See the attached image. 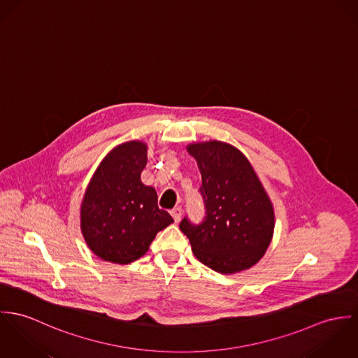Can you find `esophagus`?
<instances>
[{
	"label": "esophagus",
	"mask_w": 358,
	"mask_h": 358,
	"mask_svg": "<svg viewBox=\"0 0 358 358\" xmlns=\"http://www.w3.org/2000/svg\"><path fill=\"white\" fill-rule=\"evenodd\" d=\"M171 217L174 218V222H178L181 220V208L180 207H174L171 211H170Z\"/></svg>",
	"instance_id": "34e87169"
}]
</instances>
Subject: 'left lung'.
<instances>
[{
	"label": "left lung",
	"mask_w": 358,
	"mask_h": 358,
	"mask_svg": "<svg viewBox=\"0 0 358 358\" xmlns=\"http://www.w3.org/2000/svg\"><path fill=\"white\" fill-rule=\"evenodd\" d=\"M187 150L198 162L206 217L200 224L185 217L180 229L195 257L213 271L229 275L250 269L272 241L271 199L251 163L234 145L213 140Z\"/></svg>",
	"instance_id": "obj_1"
}]
</instances>
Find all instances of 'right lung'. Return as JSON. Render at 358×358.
<instances>
[{
    "mask_svg": "<svg viewBox=\"0 0 358 358\" xmlns=\"http://www.w3.org/2000/svg\"><path fill=\"white\" fill-rule=\"evenodd\" d=\"M147 144L127 141L101 160L80 204V232L103 261L126 265L143 257L171 215L158 207L155 188L141 182Z\"/></svg>",
    "mask_w": 358,
    "mask_h": 358,
    "instance_id": "1",
    "label": "right lung"
}]
</instances>
